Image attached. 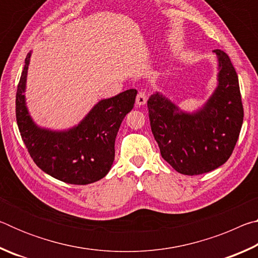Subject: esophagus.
Returning <instances> with one entry per match:
<instances>
[{
	"label": "esophagus",
	"mask_w": 258,
	"mask_h": 258,
	"mask_svg": "<svg viewBox=\"0 0 258 258\" xmlns=\"http://www.w3.org/2000/svg\"><path fill=\"white\" fill-rule=\"evenodd\" d=\"M148 100V93L146 90H142L140 91L137 95V104L138 106H143V104H146Z\"/></svg>",
	"instance_id": "esophagus-1"
}]
</instances>
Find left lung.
Segmentation results:
<instances>
[{
    "label": "left lung",
    "mask_w": 258,
    "mask_h": 258,
    "mask_svg": "<svg viewBox=\"0 0 258 258\" xmlns=\"http://www.w3.org/2000/svg\"><path fill=\"white\" fill-rule=\"evenodd\" d=\"M218 58V86L203 109L181 110L159 93L148 100L150 126L161 157L184 175H199L223 165L232 155L243 121L241 94L229 55Z\"/></svg>",
    "instance_id": "8db88e82"
}]
</instances>
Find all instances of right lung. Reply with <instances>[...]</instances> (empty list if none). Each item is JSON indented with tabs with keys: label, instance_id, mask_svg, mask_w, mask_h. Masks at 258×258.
I'll list each match as a JSON object with an SVG mask.
<instances>
[{
	"label": "right lung",
	"instance_id": "add662e5",
	"mask_svg": "<svg viewBox=\"0 0 258 258\" xmlns=\"http://www.w3.org/2000/svg\"><path fill=\"white\" fill-rule=\"evenodd\" d=\"M30 52L16 95V117L21 139L34 163L43 172L69 184L84 185L101 180L115 159V140L124 117L132 110L137 90L101 100L80 124L63 132L37 127L25 104Z\"/></svg>",
	"mask_w": 258,
	"mask_h": 258
}]
</instances>
